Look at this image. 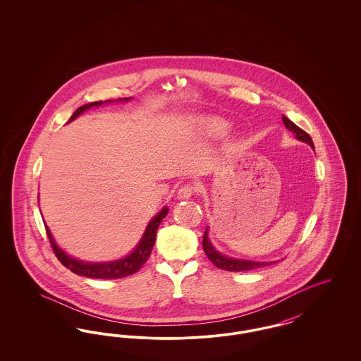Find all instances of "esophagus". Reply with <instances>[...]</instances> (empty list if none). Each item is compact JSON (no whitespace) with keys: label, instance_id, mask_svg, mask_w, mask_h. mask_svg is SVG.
<instances>
[{"label":"esophagus","instance_id":"34e87169","mask_svg":"<svg viewBox=\"0 0 361 361\" xmlns=\"http://www.w3.org/2000/svg\"><path fill=\"white\" fill-rule=\"evenodd\" d=\"M195 192H196V187L193 184H184L181 188L178 189V197L189 199L190 196H193Z\"/></svg>","mask_w":361,"mask_h":361}]
</instances>
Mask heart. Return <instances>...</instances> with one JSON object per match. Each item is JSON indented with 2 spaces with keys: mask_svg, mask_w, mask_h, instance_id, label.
Here are the masks:
<instances>
[{
  "mask_svg": "<svg viewBox=\"0 0 361 361\" xmlns=\"http://www.w3.org/2000/svg\"><path fill=\"white\" fill-rule=\"evenodd\" d=\"M202 124H203V130L206 131L208 135H212V137L221 135L227 130V124L224 121L216 119V118L206 119Z\"/></svg>",
  "mask_w": 361,
  "mask_h": 361,
  "instance_id": "1",
  "label": "heart"
}]
</instances>
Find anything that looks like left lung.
Masks as SVG:
<instances>
[{"mask_svg":"<svg viewBox=\"0 0 361 361\" xmlns=\"http://www.w3.org/2000/svg\"><path fill=\"white\" fill-rule=\"evenodd\" d=\"M283 123L286 124V127L292 131L296 137L302 142L309 143L310 146L314 149V143L312 139L310 137L306 131H303L302 128H299L295 123H292L288 118L283 116ZM208 228L204 231L203 235V249L206 252L207 257L208 259L219 269L224 271H228V272H243V271H252V269H257V268H262L267 265H272L275 262H257V261H247V259H238V258H230L222 256L219 252H216L214 249V246L211 245V242L208 240V234H207Z\"/></svg>","mask_w":361,"mask_h":361,"instance_id":"left-lung-1","label":"left lung"}]
</instances>
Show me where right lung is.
<instances>
[{
  "instance_id": "add662e5",
  "label": "right lung",
  "mask_w": 361,
  "mask_h": 361,
  "mask_svg": "<svg viewBox=\"0 0 361 361\" xmlns=\"http://www.w3.org/2000/svg\"><path fill=\"white\" fill-rule=\"evenodd\" d=\"M127 100H130V97L124 99V102H127ZM111 102L112 100H108L105 103H111ZM118 102H123V99H118ZM103 103L104 102H94V103L85 104V105L80 106L71 115L69 121H74L77 116H80L82 112H85L86 109H90L93 106H99ZM168 211H169L168 207H164L147 224L146 231H145L142 240H139L137 247L127 257L121 258L118 261L85 262V261H80V259L70 257L62 249L58 247V245L55 243V240L52 238L51 231L47 226H46V231H47L49 240L51 243L52 252L55 253L56 258L61 261V264L70 269L73 274L85 276V277H90V279H121V277H126V276L134 275L142 268V265L147 261V258L152 255L153 246H154L158 226L161 224V221L168 215Z\"/></svg>"
}]
</instances>
